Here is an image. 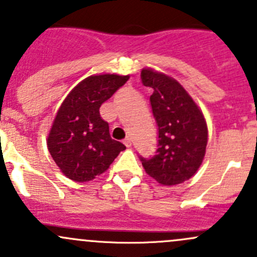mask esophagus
I'll return each instance as SVG.
<instances>
[{
  "label": "esophagus",
  "mask_w": 257,
  "mask_h": 257,
  "mask_svg": "<svg viewBox=\"0 0 257 257\" xmlns=\"http://www.w3.org/2000/svg\"><path fill=\"white\" fill-rule=\"evenodd\" d=\"M123 143H124V145H125L126 148H131L132 147V140H131V138H125V139L123 140Z\"/></svg>",
  "instance_id": "34e87169"
}]
</instances>
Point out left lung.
Instances as JSON below:
<instances>
[{
    "label": "left lung",
    "mask_w": 257,
    "mask_h": 257,
    "mask_svg": "<svg viewBox=\"0 0 257 257\" xmlns=\"http://www.w3.org/2000/svg\"><path fill=\"white\" fill-rule=\"evenodd\" d=\"M143 85L153 88L150 104L158 124V149L139 156L147 174L165 186L190 180L206 154L208 129L203 113L185 88L167 75L143 69Z\"/></svg>",
    "instance_id": "8db88e82"
}]
</instances>
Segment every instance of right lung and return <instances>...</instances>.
Listing matches in <instances>:
<instances>
[{"label":"right lung","mask_w":257,"mask_h":257,"mask_svg":"<svg viewBox=\"0 0 257 257\" xmlns=\"http://www.w3.org/2000/svg\"><path fill=\"white\" fill-rule=\"evenodd\" d=\"M128 80L129 76L114 74L87 77L67 94L59 108L48 137V149L70 180H93L125 149L110 138L99 107Z\"/></svg>","instance_id":"obj_1"}]
</instances>
